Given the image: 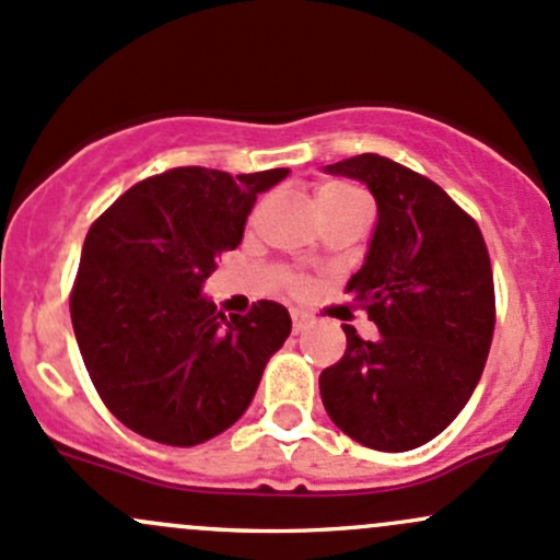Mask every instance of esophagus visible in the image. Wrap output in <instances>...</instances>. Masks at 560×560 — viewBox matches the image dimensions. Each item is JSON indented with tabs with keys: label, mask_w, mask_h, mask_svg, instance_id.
Segmentation results:
<instances>
[{
	"label": "esophagus",
	"mask_w": 560,
	"mask_h": 560,
	"mask_svg": "<svg viewBox=\"0 0 560 560\" xmlns=\"http://www.w3.org/2000/svg\"><path fill=\"white\" fill-rule=\"evenodd\" d=\"M291 320H293V331H304L310 326V315L302 313V310H291Z\"/></svg>",
	"instance_id": "1"
}]
</instances>
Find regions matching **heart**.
<instances>
[{"instance_id": "heart-1", "label": "heart", "mask_w": 560, "mask_h": 560, "mask_svg": "<svg viewBox=\"0 0 560 560\" xmlns=\"http://www.w3.org/2000/svg\"><path fill=\"white\" fill-rule=\"evenodd\" d=\"M353 199H366V194L361 188L350 186V183H326V186L318 188V205L320 210L323 207H331V205H342V201H353ZM285 285L291 291H302L304 280L299 275L285 272Z\"/></svg>"}]
</instances>
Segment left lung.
Returning <instances> with one entry per match:
<instances>
[{"label":"left lung","mask_w":560,"mask_h":560,"mask_svg":"<svg viewBox=\"0 0 560 560\" xmlns=\"http://www.w3.org/2000/svg\"><path fill=\"white\" fill-rule=\"evenodd\" d=\"M366 183L377 229L345 291L374 342L353 326L345 355L320 372L328 418L372 451L425 445L453 423L480 383L495 326L493 269L475 218L429 177L377 153L328 164Z\"/></svg>","instance_id":"1"}]
</instances>
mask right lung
<instances>
[{"label":"right lung","instance_id":"add662e5","mask_svg":"<svg viewBox=\"0 0 560 560\" xmlns=\"http://www.w3.org/2000/svg\"><path fill=\"white\" fill-rule=\"evenodd\" d=\"M285 175L177 166L91 223L69 293L72 328L100 399L140 436L191 447L226 431L291 334L278 302L226 318L199 296L218 256L242 242L256 196Z\"/></svg>","mask_w":560,"mask_h":560}]
</instances>
